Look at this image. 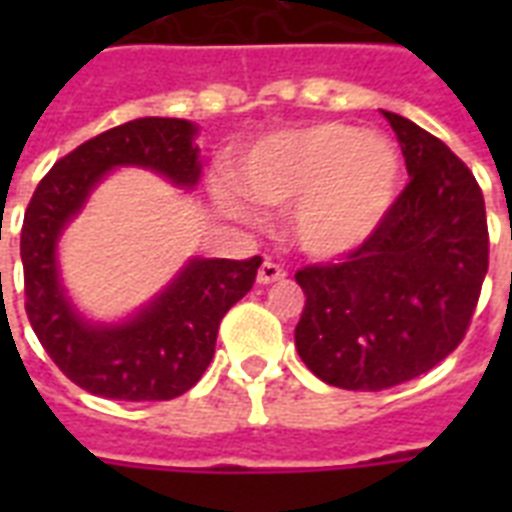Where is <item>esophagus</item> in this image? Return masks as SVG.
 I'll return each instance as SVG.
<instances>
[{
	"instance_id": "34e87169",
	"label": "esophagus",
	"mask_w": 512,
	"mask_h": 512,
	"mask_svg": "<svg viewBox=\"0 0 512 512\" xmlns=\"http://www.w3.org/2000/svg\"><path fill=\"white\" fill-rule=\"evenodd\" d=\"M284 276H287V271L281 265L265 260L260 265V271H257V284H276V281H284Z\"/></svg>"
}]
</instances>
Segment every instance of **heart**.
I'll return each mask as SVG.
<instances>
[{
	"mask_svg": "<svg viewBox=\"0 0 512 512\" xmlns=\"http://www.w3.org/2000/svg\"><path fill=\"white\" fill-rule=\"evenodd\" d=\"M241 188L265 207L287 209L289 236L316 260H342L369 244L396 204L401 162L380 135L348 124H311L265 135L241 156ZM217 204L249 220L252 209L231 183Z\"/></svg>",
	"mask_w": 512,
	"mask_h": 512,
	"instance_id": "heart-1",
	"label": "heart"
}]
</instances>
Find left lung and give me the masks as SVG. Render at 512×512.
I'll return each mask as SVG.
<instances>
[{
    "mask_svg": "<svg viewBox=\"0 0 512 512\" xmlns=\"http://www.w3.org/2000/svg\"><path fill=\"white\" fill-rule=\"evenodd\" d=\"M409 185L369 244L345 263L311 265L295 348L327 385L382 390L444 361L470 324L489 268L484 193L430 132L382 111Z\"/></svg>",
    "mask_w": 512,
    "mask_h": 512,
    "instance_id": "8db88e82",
    "label": "left lung"
}]
</instances>
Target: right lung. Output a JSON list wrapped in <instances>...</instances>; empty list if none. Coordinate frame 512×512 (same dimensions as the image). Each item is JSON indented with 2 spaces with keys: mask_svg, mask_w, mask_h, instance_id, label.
<instances>
[{
  "mask_svg": "<svg viewBox=\"0 0 512 512\" xmlns=\"http://www.w3.org/2000/svg\"><path fill=\"white\" fill-rule=\"evenodd\" d=\"M199 127L146 116L119 124L63 156L36 185L20 231L26 313L68 380L119 401H170L191 390L215 356L220 321L255 284L263 257H191L138 311L84 316L68 295L58 247L63 233L111 172L148 170L180 191L201 180Z\"/></svg>",
  "mask_w": 512,
  "mask_h": 512,
  "instance_id": "1",
  "label": "right lung"
}]
</instances>
